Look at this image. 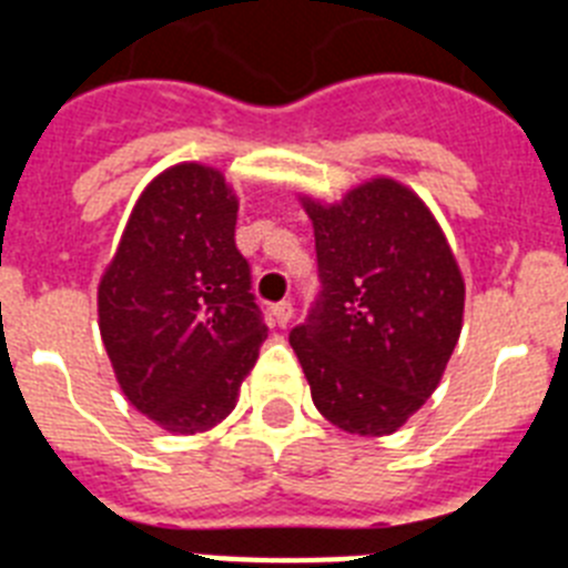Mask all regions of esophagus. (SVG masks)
<instances>
[{
    "label": "esophagus",
    "instance_id": "34e87169",
    "mask_svg": "<svg viewBox=\"0 0 568 568\" xmlns=\"http://www.w3.org/2000/svg\"><path fill=\"white\" fill-rule=\"evenodd\" d=\"M270 313H273V318L278 327H287V321L293 318V304H290V301H278V304H273V307H270Z\"/></svg>",
    "mask_w": 568,
    "mask_h": 568
}]
</instances>
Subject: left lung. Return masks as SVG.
I'll use <instances>...</instances> for the list:
<instances>
[{"mask_svg": "<svg viewBox=\"0 0 568 568\" xmlns=\"http://www.w3.org/2000/svg\"><path fill=\"white\" fill-rule=\"evenodd\" d=\"M321 290L293 327L318 413L344 433H395L435 393L464 318V278L433 213L393 179L333 207L307 202Z\"/></svg>", "mask_w": 568, "mask_h": 568, "instance_id": "8db88e82", "label": "left lung"}]
</instances>
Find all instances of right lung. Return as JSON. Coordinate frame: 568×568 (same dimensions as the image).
<instances>
[{
  "label": "right lung",
  "instance_id": "1",
  "mask_svg": "<svg viewBox=\"0 0 568 568\" xmlns=\"http://www.w3.org/2000/svg\"><path fill=\"white\" fill-rule=\"evenodd\" d=\"M235 213L219 170H164L135 202L99 284L115 378L168 433L222 424L267 338L250 264L235 247Z\"/></svg>",
  "mask_w": 568,
  "mask_h": 568
}]
</instances>
